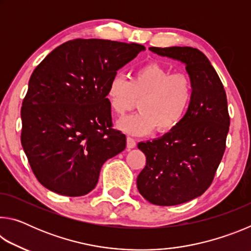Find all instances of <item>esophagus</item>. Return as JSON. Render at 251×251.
Returning <instances> with one entry per match:
<instances>
[{"instance_id": "1", "label": "esophagus", "mask_w": 251, "mask_h": 251, "mask_svg": "<svg viewBox=\"0 0 251 251\" xmlns=\"http://www.w3.org/2000/svg\"><path fill=\"white\" fill-rule=\"evenodd\" d=\"M135 146H136L135 139L133 137H130V136H128V137H127V147L134 148Z\"/></svg>"}]
</instances>
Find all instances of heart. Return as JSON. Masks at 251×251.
I'll use <instances>...</instances> for the list:
<instances>
[{
  "instance_id": "heart-1",
  "label": "heart",
  "mask_w": 251,
  "mask_h": 251,
  "mask_svg": "<svg viewBox=\"0 0 251 251\" xmlns=\"http://www.w3.org/2000/svg\"><path fill=\"white\" fill-rule=\"evenodd\" d=\"M192 78L184 73L173 74L156 62L136 69L126 79L113 76L107 86L110 108L124 116L137 106L141 112L122 121L118 126L126 133L145 135L156 128L159 133L173 130L184 120L194 100Z\"/></svg>"
}]
</instances>
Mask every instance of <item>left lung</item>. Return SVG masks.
Instances as JSON below:
<instances>
[{
  "mask_svg": "<svg viewBox=\"0 0 251 251\" xmlns=\"http://www.w3.org/2000/svg\"><path fill=\"white\" fill-rule=\"evenodd\" d=\"M150 50L185 63L195 87L180 124L158 139L137 145L146 156V166L137 177L138 192L154 205L175 206L201 196L214 180L230 124L227 96L217 72L199 50Z\"/></svg>",
  "mask_w": 251,
  "mask_h": 251,
  "instance_id": "8db88e82",
  "label": "left lung"
}]
</instances>
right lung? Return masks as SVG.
Returning a JSON list of instances; mask_svg holds the SVG:
<instances>
[{
	"label": "right lung",
	"instance_id": "1",
	"mask_svg": "<svg viewBox=\"0 0 251 251\" xmlns=\"http://www.w3.org/2000/svg\"><path fill=\"white\" fill-rule=\"evenodd\" d=\"M144 50L136 43L76 39L34 70L21 109V143L46 188L84 196L95 188L105 161L125 150L126 136L113 128L106 92L117 71Z\"/></svg>",
	"mask_w": 251,
	"mask_h": 251
}]
</instances>
